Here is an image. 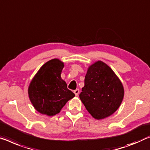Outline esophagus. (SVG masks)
<instances>
[{
	"instance_id": "obj_1",
	"label": "esophagus",
	"mask_w": 150,
	"mask_h": 150,
	"mask_svg": "<svg viewBox=\"0 0 150 150\" xmlns=\"http://www.w3.org/2000/svg\"><path fill=\"white\" fill-rule=\"evenodd\" d=\"M74 93H75V96H78V95H79V89H77L74 90Z\"/></svg>"
}]
</instances>
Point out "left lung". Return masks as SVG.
I'll list each match as a JSON object with an SVG mask.
<instances>
[{
	"label": "left lung",
	"instance_id": "left-lung-1",
	"mask_svg": "<svg viewBox=\"0 0 150 150\" xmlns=\"http://www.w3.org/2000/svg\"><path fill=\"white\" fill-rule=\"evenodd\" d=\"M123 96L122 82L105 63L98 61L88 68L79 97L95 119L112 115L120 106Z\"/></svg>",
	"mask_w": 150,
	"mask_h": 150
}]
</instances>
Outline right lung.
Wrapping results in <instances>:
<instances>
[{"label": "right lung", "mask_w": 150, "mask_h": 150, "mask_svg": "<svg viewBox=\"0 0 150 150\" xmlns=\"http://www.w3.org/2000/svg\"><path fill=\"white\" fill-rule=\"evenodd\" d=\"M63 67V63L59 59L50 60L40 68L30 82L28 97L39 113L49 116L56 115L75 97L61 77Z\"/></svg>", "instance_id": "1"}]
</instances>
